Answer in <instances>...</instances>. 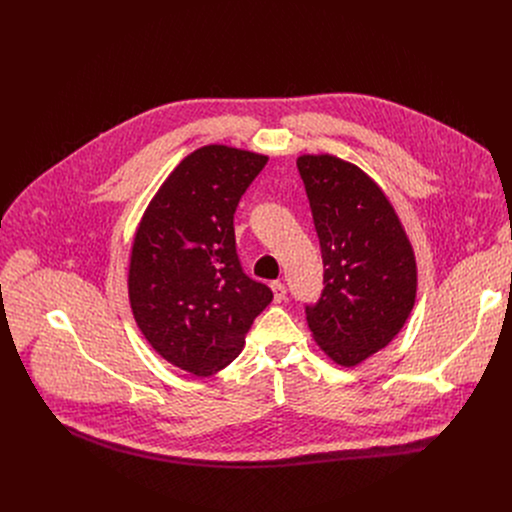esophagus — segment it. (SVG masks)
<instances>
[{
  "label": "esophagus",
  "mask_w": 512,
  "mask_h": 512,
  "mask_svg": "<svg viewBox=\"0 0 512 512\" xmlns=\"http://www.w3.org/2000/svg\"><path fill=\"white\" fill-rule=\"evenodd\" d=\"M271 291H273V300H275L277 304H281V302L285 300L287 289H285V285H283L281 281H273V283H271Z\"/></svg>",
  "instance_id": "1"
}]
</instances>
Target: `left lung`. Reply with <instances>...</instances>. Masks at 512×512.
Returning a JSON list of instances; mask_svg holds the SVG:
<instances>
[{
    "label": "left lung",
    "mask_w": 512,
    "mask_h": 512,
    "mask_svg": "<svg viewBox=\"0 0 512 512\" xmlns=\"http://www.w3.org/2000/svg\"><path fill=\"white\" fill-rule=\"evenodd\" d=\"M324 263V289L306 320L340 367L385 348L407 322L417 294L413 247L399 216L358 166L330 154L300 156Z\"/></svg>",
    "instance_id": "1"
}]
</instances>
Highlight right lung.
Returning a JSON list of instances; mask_svg holds the SVG:
<instances>
[{
	"label": "right lung",
	"mask_w": 512,
	"mask_h": 512,
	"mask_svg": "<svg viewBox=\"0 0 512 512\" xmlns=\"http://www.w3.org/2000/svg\"><path fill=\"white\" fill-rule=\"evenodd\" d=\"M267 156L204 145L186 156L145 208L129 259V304L152 348L174 367L210 377L231 364L273 300L245 275L233 218Z\"/></svg>",
	"instance_id": "obj_1"
}]
</instances>
